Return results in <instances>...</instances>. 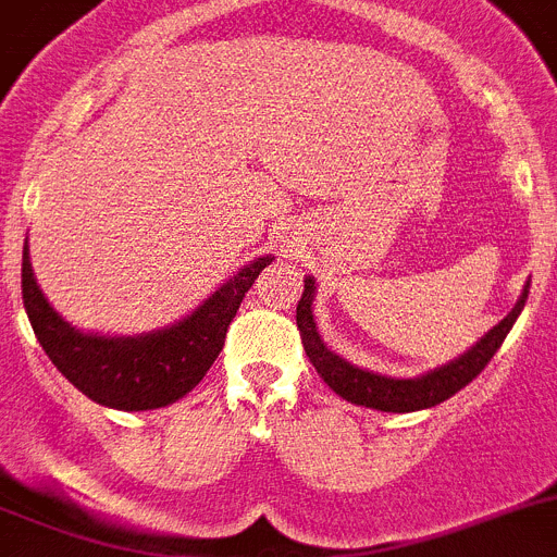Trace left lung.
Wrapping results in <instances>:
<instances>
[{
  "mask_svg": "<svg viewBox=\"0 0 557 557\" xmlns=\"http://www.w3.org/2000/svg\"><path fill=\"white\" fill-rule=\"evenodd\" d=\"M528 289L530 282L524 284L522 295H519L511 312L505 314L488 334H483L481 342H475L467 354L436 367V370L414 375V379H392V375H381V372L361 370V367L350 364L348 359L336 356L331 348H325V342L320 339L318 323H314V295H318V287H314L312 275L304 278V295L298 300L295 320H298L306 356L314 364V370L320 372V379L336 395L345 397L348 403H356V406L379 408V411H392V414H408V411H420V408L445 403L447 397L461 392L469 381L481 375L483 367L492 361V356L497 354L508 331L513 329L517 318L522 314Z\"/></svg>",
  "mask_w": 557,
  "mask_h": 557,
  "instance_id": "obj_1",
  "label": "left lung"
}]
</instances>
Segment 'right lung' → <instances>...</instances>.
Segmentation results:
<instances>
[{
  "label": "right lung",
  "instance_id": "right-lung-1",
  "mask_svg": "<svg viewBox=\"0 0 557 557\" xmlns=\"http://www.w3.org/2000/svg\"><path fill=\"white\" fill-rule=\"evenodd\" d=\"M273 257L243 264L226 284L209 295L196 312L165 329L135 336H110L79 331L54 312L38 287L29 262V245L22 259L24 309L40 348L65 379L90 400L119 411H149L182 400L223 350L228 323L245 293Z\"/></svg>",
  "mask_w": 557,
  "mask_h": 557
}]
</instances>
